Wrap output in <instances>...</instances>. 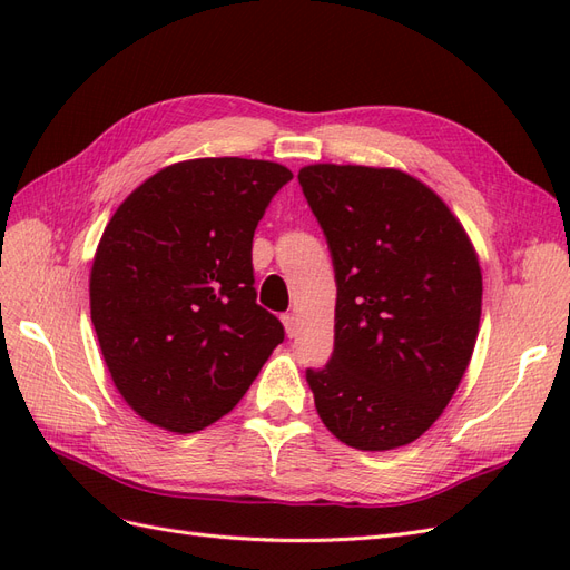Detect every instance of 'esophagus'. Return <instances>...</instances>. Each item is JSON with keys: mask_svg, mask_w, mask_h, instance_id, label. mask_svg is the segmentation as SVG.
Returning <instances> with one entry per match:
<instances>
[{"mask_svg": "<svg viewBox=\"0 0 570 570\" xmlns=\"http://www.w3.org/2000/svg\"><path fill=\"white\" fill-rule=\"evenodd\" d=\"M283 325H285V333L287 337H295L297 335V316L295 314H283Z\"/></svg>", "mask_w": 570, "mask_h": 570, "instance_id": "34e87169", "label": "esophagus"}]
</instances>
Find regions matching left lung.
Masks as SVG:
<instances>
[{"instance_id": "obj_1", "label": "left lung", "mask_w": 570, "mask_h": 570, "mask_svg": "<svg viewBox=\"0 0 570 570\" xmlns=\"http://www.w3.org/2000/svg\"><path fill=\"white\" fill-rule=\"evenodd\" d=\"M333 256L335 347L306 368L321 421L354 450L421 438L450 404L475 347L482 275L446 204L394 168L299 170Z\"/></svg>"}]
</instances>
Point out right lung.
<instances>
[{"instance_id":"obj_1","label":"right lung","mask_w":570,"mask_h":570,"mask_svg":"<svg viewBox=\"0 0 570 570\" xmlns=\"http://www.w3.org/2000/svg\"><path fill=\"white\" fill-rule=\"evenodd\" d=\"M289 180L273 161H180L111 216L90 314L114 385L145 421L180 435L216 423L285 340L256 304L252 239Z\"/></svg>"}]
</instances>
